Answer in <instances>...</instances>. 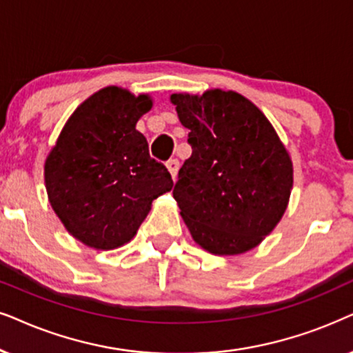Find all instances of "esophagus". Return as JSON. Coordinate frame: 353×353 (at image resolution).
Listing matches in <instances>:
<instances>
[{
    "label": "esophagus",
    "instance_id": "esophagus-1",
    "mask_svg": "<svg viewBox=\"0 0 353 353\" xmlns=\"http://www.w3.org/2000/svg\"><path fill=\"white\" fill-rule=\"evenodd\" d=\"M165 165H167V168H168V172H170L172 178H173V180H175L176 173H178V168H180V162H178L176 159H170V160H168V162L165 163Z\"/></svg>",
    "mask_w": 353,
    "mask_h": 353
}]
</instances>
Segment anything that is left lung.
Segmentation results:
<instances>
[{"mask_svg": "<svg viewBox=\"0 0 353 353\" xmlns=\"http://www.w3.org/2000/svg\"><path fill=\"white\" fill-rule=\"evenodd\" d=\"M193 149L173 198L196 243L214 254L258 246L285 212L292 162L261 110L236 92L173 94Z\"/></svg>", "mask_w": 353, "mask_h": 353, "instance_id": "obj_1", "label": "left lung"}]
</instances>
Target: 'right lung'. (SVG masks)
Here are the masks:
<instances>
[{
    "label": "right lung",
    "mask_w": 353,
    "mask_h": 353,
    "mask_svg": "<svg viewBox=\"0 0 353 353\" xmlns=\"http://www.w3.org/2000/svg\"><path fill=\"white\" fill-rule=\"evenodd\" d=\"M152 107L148 95L107 87L76 108L45 162L50 204L68 232L87 246L128 243L150 204L172 190L163 163L149 155L136 123Z\"/></svg>",
    "instance_id": "obj_1"
}]
</instances>
